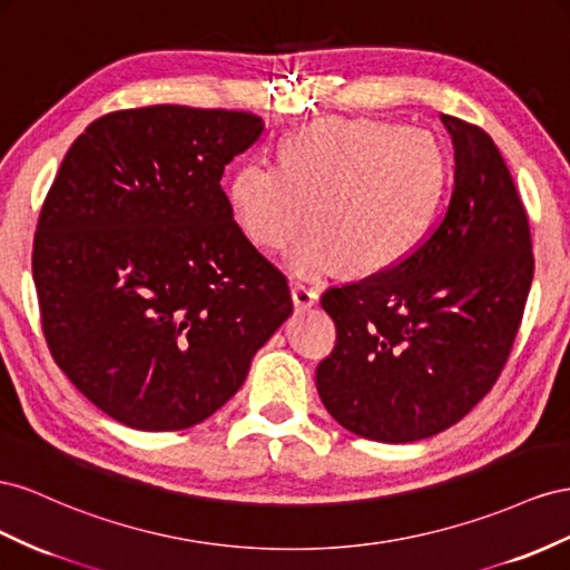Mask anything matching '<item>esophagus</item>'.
<instances>
[{
	"mask_svg": "<svg viewBox=\"0 0 570 570\" xmlns=\"http://www.w3.org/2000/svg\"><path fill=\"white\" fill-rule=\"evenodd\" d=\"M291 298H294V305L298 307V311H307V307L317 305L320 291L307 288L303 284H294V286H291Z\"/></svg>",
	"mask_w": 570,
	"mask_h": 570,
	"instance_id": "34e87169",
	"label": "esophagus"
}]
</instances>
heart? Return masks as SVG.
Returning <instances> with one entry per match:
<instances>
[{"label":"heart","instance_id":"b5f03b06","mask_svg":"<svg viewBox=\"0 0 570 570\" xmlns=\"http://www.w3.org/2000/svg\"><path fill=\"white\" fill-rule=\"evenodd\" d=\"M446 157L422 128L375 119H322L291 136L282 167L265 159L240 165L229 205L255 246L282 250L311 222L288 255L298 276L346 265L372 274L394 267L428 236L442 203Z\"/></svg>","mask_w":570,"mask_h":570}]
</instances>
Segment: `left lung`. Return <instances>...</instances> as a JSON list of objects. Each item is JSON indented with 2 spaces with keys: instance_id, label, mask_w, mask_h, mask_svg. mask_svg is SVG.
I'll use <instances>...</instances> for the list:
<instances>
[{
  "instance_id": "1",
  "label": "left lung",
  "mask_w": 570,
  "mask_h": 570,
  "mask_svg": "<svg viewBox=\"0 0 570 570\" xmlns=\"http://www.w3.org/2000/svg\"><path fill=\"white\" fill-rule=\"evenodd\" d=\"M442 121L456 159L444 217L394 267L322 296L336 346L317 365L320 399L372 442H417L473 411L509 361L532 284L507 161L480 126Z\"/></svg>"
}]
</instances>
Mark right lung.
Segmentation results:
<instances>
[{"instance_id": "obj_1", "label": "right lung", "mask_w": 570, "mask_h": 570, "mask_svg": "<svg viewBox=\"0 0 570 570\" xmlns=\"http://www.w3.org/2000/svg\"><path fill=\"white\" fill-rule=\"evenodd\" d=\"M248 111L105 114L63 157L32 240L47 346L134 430L219 411L294 313L286 276L234 222L222 174L263 134Z\"/></svg>"}]
</instances>
